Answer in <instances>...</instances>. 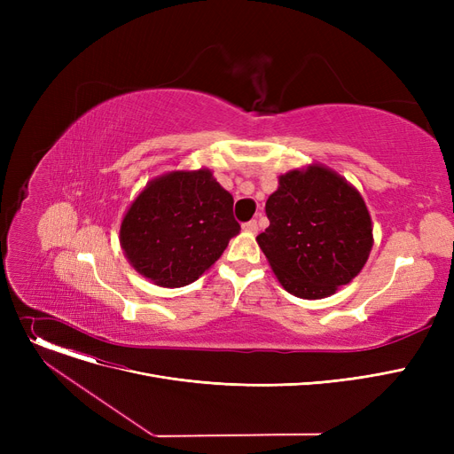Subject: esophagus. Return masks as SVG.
<instances>
[{"mask_svg": "<svg viewBox=\"0 0 454 454\" xmlns=\"http://www.w3.org/2000/svg\"><path fill=\"white\" fill-rule=\"evenodd\" d=\"M243 230L245 231H250V233H255L257 231V221H248L243 224Z\"/></svg>", "mask_w": 454, "mask_h": 454, "instance_id": "34e87169", "label": "esophagus"}]
</instances>
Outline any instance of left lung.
I'll list each match as a JSON object with an SVG mask.
<instances>
[{
	"instance_id": "left-lung-1",
	"label": "left lung",
	"mask_w": 454,
	"mask_h": 454,
	"mask_svg": "<svg viewBox=\"0 0 454 454\" xmlns=\"http://www.w3.org/2000/svg\"><path fill=\"white\" fill-rule=\"evenodd\" d=\"M270 226L257 245L285 291L320 300L366 265L373 235L368 207L351 184L320 163L279 176L269 197Z\"/></svg>"
}]
</instances>
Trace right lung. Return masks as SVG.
<instances>
[{"label":"right lung","instance_id":"right-lung-1","mask_svg":"<svg viewBox=\"0 0 454 454\" xmlns=\"http://www.w3.org/2000/svg\"><path fill=\"white\" fill-rule=\"evenodd\" d=\"M239 230L233 197L209 169L173 171L151 180L136 197L119 243L141 276L175 289L199 279Z\"/></svg>","mask_w":454,"mask_h":454}]
</instances>
